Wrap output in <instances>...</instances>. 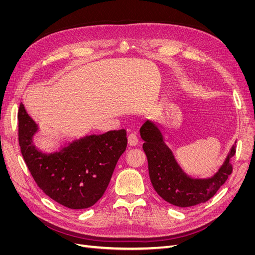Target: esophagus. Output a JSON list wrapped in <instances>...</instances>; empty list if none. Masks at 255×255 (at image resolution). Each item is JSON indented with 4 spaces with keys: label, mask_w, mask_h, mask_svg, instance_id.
<instances>
[{
    "label": "esophagus",
    "mask_w": 255,
    "mask_h": 255,
    "mask_svg": "<svg viewBox=\"0 0 255 255\" xmlns=\"http://www.w3.org/2000/svg\"><path fill=\"white\" fill-rule=\"evenodd\" d=\"M128 145H132V146H134V145H136L138 143V137H137V135L135 133H130L128 135Z\"/></svg>",
    "instance_id": "esophagus-1"
}]
</instances>
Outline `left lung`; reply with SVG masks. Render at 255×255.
<instances>
[{
    "label": "left lung",
    "mask_w": 255,
    "mask_h": 255,
    "mask_svg": "<svg viewBox=\"0 0 255 255\" xmlns=\"http://www.w3.org/2000/svg\"><path fill=\"white\" fill-rule=\"evenodd\" d=\"M140 137L144 141L142 149L148 159L152 186L159 197L172 205L189 207L208 201L232 173L233 167L230 159L235 155L236 142L231 148L225 163L212 177L192 179L176 163L155 123L146 120L140 128Z\"/></svg>",
    "instance_id": "8db88e82"
}]
</instances>
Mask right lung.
<instances>
[{
	"mask_svg": "<svg viewBox=\"0 0 255 255\" xmlns=\"http://www.w3.org/2000/svg\"><path fill=\"white\" fill-rule=\"evenodd\" d=\"M18 122L22 156L45 195L71 210L88 208L103 196L116 164L127 149L126 129L88 135L58 152L43 153L33 142L38 126L22 103Z\"/></svg>",
	"mask_w": 255,
	"mask_h": 255,
	"instance_id": "right-lung-1",
	"label": "right lung"
}]
</instances>
